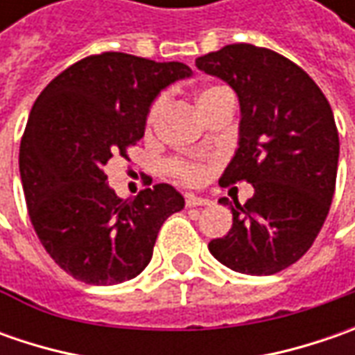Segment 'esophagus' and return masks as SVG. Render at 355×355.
<instances>
[{
	"label": "esophagus",
	"mask_w": 355,
	"mask_h": 355,
	"mask_svg": "<svg viewBox=\"0 0 355 355\" xmlns=\"http://www.w3.org/2000/svg\"><path fill=\"white\" fill-rule=\"evenodd\" d=\"M211 201L205 198H198V196H187L185 198V205L187 207H201V205H209Z\"/></svg>",
	"instance_id": "esophagus-1"
}]
</instances>
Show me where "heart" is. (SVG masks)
Masks as SVG:
<instances>
[{"label": "heart", "mask_w": 355, "mask_h": 355, "mask_svg": "<svg viewBox=\"0 0 355 355\" xmlns=\"http://www.w3.org/2000/svg\"><path fill=\"white\" fill-rule=\"evenodd\" d=\"M225 92H229L225 87H217V85L205 87V89L198 94V108L199 110H203L211 101H215L217 96H221V94H225ZM164 103H166L164 96H157L156 101L152 103L150 110H148V116H146L148 128H152V126L156 124L157 116H159V112H162V108H164ZM166 170H168V173H170L171 178H175V180H180V182H184V184L187 185L203 184L205 178H207V166L201 164V162H191V159L173 157V159L168 162Z\"/></svg>", "instance_id": "1"}]
</instances>
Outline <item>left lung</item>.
Segmentation results:
<instances>
[{
  "label": "left lung",
  "instance_id": "obj_1",
  "mask_svg": "<svg viewBox=\"0 0 355 355\" xmlns=\"http://www.w3.org/2000/svg\"><path fill=\"white\" fill-rule=\"evenodd\" d=\"M223 78L241 104L239 150L221 187L247 182L254 196L233 211L211 254L245 275H275L312 247L334 198L340 138L320 87L296 62L265 47L235 43L196 59Z\"/></svg>",
  "mask_w": 355,
  "mask_h": 355
}]
</instances>
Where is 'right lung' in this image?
I'll return each mask as SVG.
<instances>
[{
	"label": "right lung",
	"instance_id": "1",
	"mask_svg": "<svg viewBox=\"0 0 355 355\" xmlns=\"http://www.w3.org/2000/svg\"><path fill=\"white\" fill-rule=\"evenodd\" d=\"M191 75L184 62L126 53L90 55L37 96L19 146L27 211L51 259L87 284H118L142 272L159 227L184 209L170 184L122 199L108 187L112 156L128 159L157 92Z\"/></svg>",
	"mask_w": 355,
	"mask_h": 355
}]
</instances>
